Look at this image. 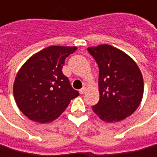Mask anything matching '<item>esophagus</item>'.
I'll return each mask as SVG.
<instances>
[{
	"instance_id": "esophagus-1",
	"label": "esophagus",
	"mask_w": 157,
	"mask_h": 157,
	"mask_svg": "<svg viewBox=\"0 0 157 157\" xmlns=\"http://www.w3.org/2000/svg\"><path fill=\"white\" fill-rule=\"evenodd\" d=\"M86 87L81 88V89L79 90V94H85V93H86Z\"/></svg>"
}]
</instances>
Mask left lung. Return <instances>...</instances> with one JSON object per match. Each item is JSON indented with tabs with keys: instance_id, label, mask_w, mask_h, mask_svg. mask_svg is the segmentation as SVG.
Segmentation results:
<instances>
[{
	"instance_id": "8db88e82",
	"label": "left lung",
	"mask_w": 157,
	"mask_h": 157,
	"mask_svg": "<svg viewBox=\"0 0 157 157\" xmlns=\"http://www.w3.org/2000/svg\"><path fill=\"white\" fill-rule=\"evenodd\" d=\"M99 66L100 100L93 111L106 122L130 116L141 104L144 84L136 63L123 52L108 44L89 47Z\"/></svg>"
}]
</instances>
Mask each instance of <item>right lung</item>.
Returning <instances> with one entry per match:
<instances>
[{
	"label": "right lung",
	"mask_w": 157,
	"mask_h": 157,
	"mask_svg": "<svg viewBox=\"0 0 157 157\" xmlns=\"http://www.w3.org/2000/svg\"><path fill=\"white\" fill-rule=\"evenodd\" d=\"M77 47L50 46L29 57L17 72L14 97L29 120L48 123L56 120L79 94L63 74L65 58Z\"/></svg>",
	"instance_id": "add662e5"
}]
</instances>
